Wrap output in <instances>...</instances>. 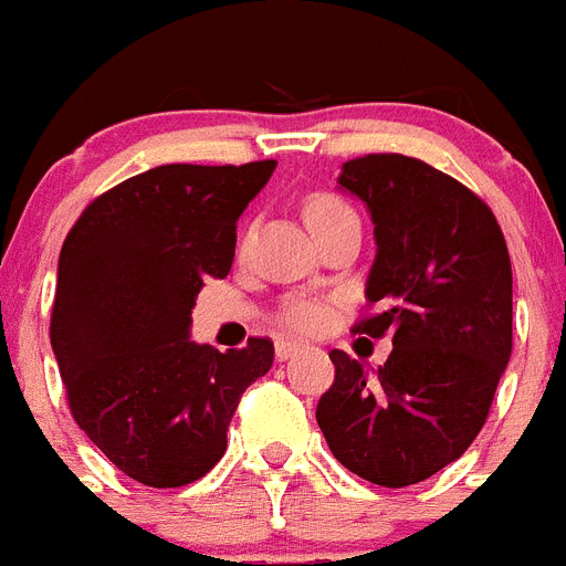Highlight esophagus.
I'll use <instances>...</instances> for the list:
<instances>
[{"instance_id":"obj_1","label":"esophagus","mask_w":566,"mask_h":566,"mask_svg":"<svg viewBox=\"0 0 566 566\" xmlns=\"http://www.w3.org/2000/svg\"><path fill=\"white\" fill-rule=\"evenodd\" d=\"M300 354V343H289V339H280L277 345H274V357L280 359V363H286V359L297 357Z\"/></svg>"}]
</instances>
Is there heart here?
Here are the masks:
<instances>
[{
    "instance_id": "1",
    "label": "heart",
    "mask_w": 566,
    "mask_h": 566,
    "mask_svg": "<svg viewBox=\"0 0 566 566\" xmlns=\"http://www.w3.org/2000/svg\"><path fill=\"white\" fill-rule=\"evenodd\" d=\"M348 214H354V209L348 207L345 201H339L337 195L317 192L306 201V221H308V227H312V229L326 227V223L339 221V218H348ZM280 317H283V323H286L292 332L312 334V332H317V328L326 326L328 312L319 306V303L297 300V303H289V306L283 308V314H280Z\"/></svg>"
}]
</instances>
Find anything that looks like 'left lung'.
I'll use <instances>...</instances> for the list:
<instances>
[{
	"label": "left lung",
	"mask_w": 566,
	"mask_h": 566,
	"mask_svg": "<svg viewBox=\"0 0 566 566\" xmlns=\"http://www.w3.org/2000/svg\"><path fill=\"white\" fill-rule=\"evenodd\" d=\"M339 187L368 207L377 258L354 334L391 337L368 374L334 348L317 424L334 459L365 482L408 488L457 462L479 437L513 352V272L496 214L431 164L371 153Z\"/></svg>",
	"instance_id": "left-lung-1"
}]
</instances>
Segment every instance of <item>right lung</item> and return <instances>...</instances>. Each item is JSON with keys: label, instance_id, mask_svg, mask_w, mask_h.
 <instances>
[{"label": "right lung", "instance_id": "1", "mask_svg": "<svg viewBox=\"0 0 566 566\" xmlns=\"http://www.w3.org/2000/svg\"><path fill=\"white\" fill-rule=\"evenodd\" d=\"M277 161L164 164L87 203L59 254L50 345L70 413L98 451L147 488H184L227 451L269 337L221 354L189 339L207 277H227L238 218Z\"/></svg>", "mask_w": 566, "mask_h": 566}]
</instances>
